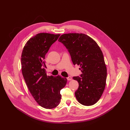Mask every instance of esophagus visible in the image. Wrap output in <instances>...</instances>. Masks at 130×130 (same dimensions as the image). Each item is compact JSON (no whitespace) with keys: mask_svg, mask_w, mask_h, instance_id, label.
Listing matches in <instances>:
<instances>
[{"mask_svg":"<svg viewBox=\"0 0 130 130\" xmlns=\"http://www.w3.org/2000/svg\"><path fill=\"white\" fill-rule=\"evenodd\" d=\"M67 80H69V81H70V80H72V77H70V76H69L68 77H67Z\"/></svg>","mask_w":130,"mask_h":130,"instance_id":"1","label":"esophagus"}]
</instances>
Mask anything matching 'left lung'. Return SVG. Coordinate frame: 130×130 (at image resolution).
<instances>
[{
    "instance_id": "1",
    "label": "left lung",
    "mask_w": 130,
    "mask_h": 130,
    "mask_svg": "<svg viewBox=\"0 0 130 130\" xmlns=\"http://www.w3.org/2000/svg\"><path fill=\"white\" fill-rule=\"evenodd\" d=\"M58 41L66 47L74 65L80 66L82 74L73 79L79 83L75 96L85 106L96 104L105 88L107 69L103 54L97 43L83 33L62 35Z\"/></svg>"
}]
</instances>
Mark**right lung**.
<instances>
[{
  "mask_svg": "<svg viewBox=\"0 0 130 130\" xmlns=\"http://www.w3.org/2000/svg\"><path fill=\"white\" fill-rule=\"evenodd\" d=\"M60 34L41 33L28 40L21 55L22 71L27 87L35 101L46 109L56 107L60 103V90L67 82L60 76H47L46 53Z\"/></svg>",
  "mask_w": 130,
  "mask_h": 130,
  "instance_id": "1",
  "label": "right lung"
}]
</instances>
